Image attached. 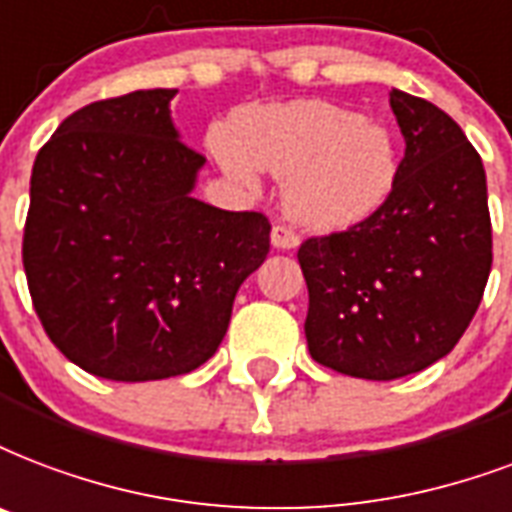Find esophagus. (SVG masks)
<instances>
[{"label":"esophagus","instance_id":"esophagus-1","mask_svg":"<svg viewBox=\"0 0 512 512\" xmlns=\"http://www.w3.org/2000/svg\"><path fill=\"white\" fill-rule=\"evenodd\" d=\"M298 233L290 225H273L271 230V244L276 249H295L298 247Z\"/></svg>","mask_w":512,"mask_h":512}]
</instances>
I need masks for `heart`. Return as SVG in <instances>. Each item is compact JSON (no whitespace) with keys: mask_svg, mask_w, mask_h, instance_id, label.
Listing matches in <instances>:
<instances>
[{"mask_svg":"<svg viewBox=\"0 0 512 512\" xmlns=\"http://www.w3.org/2000/svg\"><path fill=\"white\" fill-rule=\"evenodd\" d=\"M236 144L214 152L230 174L252 177V163L282 179L284 212L298 225L341 230L386 204L400 174L392 131L319 99L249 109L233 120Z\"/></svg>","mask_w":512,"mask_h":512,"instance_id":"b5f03b06","label":"heart"}]
</instances>
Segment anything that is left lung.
<instances>
[{"instance_id":"8db88e82","label":"left lung","mask_w":512,"mask_h":512,"mask_svg":"<svg viewBox=\"0 0 512 512\" xmlns=\"http://www.w3.org/2000/svg\"><path fill=\"white\" fill-rule=\"evenodd\" d=\"M405 136L392 195L376 214L306 239L311 357L343 376L392 381L454 349L491 271V217L481 155L435 104L392 91Z\"/></svg>"}]
</instances>
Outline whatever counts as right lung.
<instances>
[{
  "mask_svg": "<svg viewBox=\"0 0 512 512\" xmlns=\"http://www.w3.org/2000/svg\"><path fill=\"white\" fill-rule=\"evenodd\" d=\"M174 96L155 88L77 109L31 169V303L66 360L109 381L204 365L271 249L265 214L190 195L206 158L179 142Z\"/></svg>",
  "mask_w": 512,
  "mask_h": 512,
  "instance_id": "1",
  "label": "right lung"
}]
</instances>
